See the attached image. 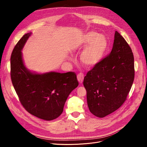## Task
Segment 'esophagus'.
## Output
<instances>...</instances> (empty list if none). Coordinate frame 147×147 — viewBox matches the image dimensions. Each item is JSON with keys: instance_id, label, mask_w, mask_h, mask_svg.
<instances>
[{"instance_id": "obj_1", "label": "esophagus", "mask_w": 147, "mask_h": 147, "mask_svg": "<svg viewBox=\"0 0 147 147\" xmlns=\"http://www.w3.org/2000/svg\"><path fill=\"white\" fill-rule=\"evenodd\" d=\"M77 78H78V80L79 81L80 84H82L83 82L84 79V74L83 73H80L77 76Z\"/></svg>"}]
</instances>
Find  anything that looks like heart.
Instances as JSON below:
<instances>
[{"instance_id":"obj_1","label":"heart","mask_w":147,"mask_h":147,"mask_svg":"<svg viewBox=\"0 0 147 147\" xmlns=\"http://www.w3.org/2000/svg\"><path fill=\"white\" fill-rule=\"evenodd\" d=\"M85 47L80 55V61L84 67L91 68L99 64L104 58L109 49V42L104 36L90 32L83 35L73 49L79 51Z\"/></svg>"}]
</instances>
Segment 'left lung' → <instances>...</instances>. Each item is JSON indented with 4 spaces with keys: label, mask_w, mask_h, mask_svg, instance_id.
Segmentation results:
<instances>
[{
    "label": "left lung",
    "mask_w": 147,
    "mask_h": 147,
    "mask_svg": "<svg viewBox=\"0 0 147 147\" xmlns=\"http://www.w3.org/2000/svg\"><path fill=\"white\" fill-rule=\"evenodd\" d=\"M134 76L132 49L115 31L109 55L88 71L84 78L90 113L103 118L119 109L126 99Z\"/></svg>",
    "instance_id": "8db88e82"
}]
</instances>
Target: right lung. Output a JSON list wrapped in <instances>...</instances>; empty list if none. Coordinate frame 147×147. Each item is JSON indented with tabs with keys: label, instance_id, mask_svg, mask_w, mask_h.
<instances>
[{
	"label": "right lung",
	"instance_id": "obj_1",
	"mask_svg": "<svg viewBox=\"0 0 147 147\" xmlns=\"http://www.w3.org/2000/svg\"><path fill=\"white\" fill-rule=\"evenodd\" d=\"M32 34L30 32L23 36L12 51L11 80L21 104L29 113L45 120H52L63 113L68 96L79 83L73 72L38 73L29 70L21 51Z\"/></svg>",
	"mask_w": 147,
	"mask_h": 147
}]
</instances>
